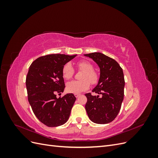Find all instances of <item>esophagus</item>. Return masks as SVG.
<instances>
[{
  "instance_id": "esophagus-1",
  "label": "esophagus",
  "mask_w": 158,
  "mask_h": 158,
  "mask_svg": "<svg viewBox=\"0 0 158 158\" xmlns=\"http://www.w3.org/2000/svg\"><path fill=\"white\" fill-rule=\"evenodd\" d=\"M80 94H74V96H75L76 98H78V97L80 96Z\"/></svg>"
}]
</instances>
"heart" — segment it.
Instances as JSON below:
<instances>
[{"label": "heart", "mask_w": 158, "mask_h": 158, "mask_svg": "<svg viewBox=\"0 0 158 158\" xmlns=\"http://www.w3.org/2000/svg\"><path fill=\"white\" fill-rule=\"evenodd\" d=\"M78 69L83 70L80 76L81 80H74L69 82L66 84L67 92L73 94H80L87 90L90 84H95L99 80L98 74L94 70L93 64L86 60L80 61L77 63ZM63 78L66 80L70 79L74 74V70L70 63H66L62 69ZM90 82H89V81Z\"/></svg>", "instance_id": "heart-1"}]
</instances>
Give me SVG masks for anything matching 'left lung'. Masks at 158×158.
Returning <instances> with one entry per match:
<instances>
[{
    "instance_id": "left-lung-1",
    "label": "left lung",
    "mask_w": 158,
    "mask_h": 158,
    "mask_svg": "<svg viewBox=\"0 0 158 158\" xmlns=\"http://www.w3.org/2000/svg\"><path fill=\"white\" fill-rule=\"evenodd\" d=\"M84 56L92 59L100 70L98 85L92 89V92L98 95L85 94L87 98L85 108L88 117L97 124L111 123L120 111L124 98L125 82L123 69L115 60L101 52ZM99 94L102 96L99 97Z\"/></svg>"
}]
</instances>
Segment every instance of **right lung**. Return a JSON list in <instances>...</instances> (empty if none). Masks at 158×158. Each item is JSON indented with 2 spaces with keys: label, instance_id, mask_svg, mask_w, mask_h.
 <instances>
[{
  "label": "right lung",
  "instance_id": "obj_1",
  "mask_svg": "<svg viewBox=\"0 0 158 158\" xmlns=\"http://www.w3.org/2000/svg\"><path fill=\"white\" fill-rule=\"evenodd\" d=\"M75 56L47 55L35 60L29 68L26 80L28 102L36 117L47 127L63 125L70 117L76 98L73 94L57 98L56 93L64 92L62 69Z\"/></svg>",
  "mask_w": 158,
  "mask_h": 158
}]
</instances>
